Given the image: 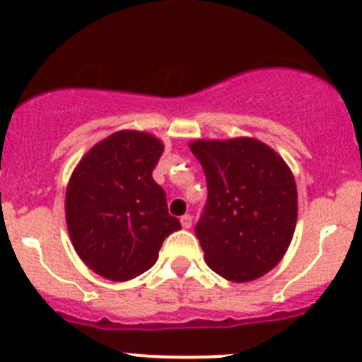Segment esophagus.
I'll return each mask as SVG.
<instances>
[{
    "label": "esophagus",
    "instance_id": "obj_1",
    "mask_svg": "<svg viewBox=\"0 0 362 362\" xmlns=\"http://www.w3.org/2000/svg\"><path fill=\"white\" fill-rule=\"evenodd\" d=\"M180 223L184 229H191V226H193V218L189 216V214H184V216L180 218Z\"/></svg>",
    "mask_w": 362,
    "mask_h": 362
}]
</instances>
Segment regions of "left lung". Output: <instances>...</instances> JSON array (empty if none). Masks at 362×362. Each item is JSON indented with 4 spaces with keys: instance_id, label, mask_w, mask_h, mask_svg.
Wrapping results in <instances>:
<instances>
[{
    "instance_id": "left-lung-1",
    "label": "left lung",
    "mask_w": 362,
    "mask_h": 362,
    "mask_svg": "<svg viewBox=\"0 0 362 362\" xmlns=\"http://www.w3.org/2000/svg\"><path fill=\"white\" fill-rule=\"evenodd\" d=\"M207 180L197 223L205 263L245 283L274 269L294 236L298 189L286 162L258 139H197L189 144Z\"/></svg>"
}]
</instances>
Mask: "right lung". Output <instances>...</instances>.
Instances as JSON below:
<instances>
[{
  "label": "right lung",
  "mask_w": 362,
  "mask_h": 362,
  "mask_svg": "<svg viewBox=\"0 0 362 362\" xmlns=\"http://www.w3.org/2000/svg\"><path fill=\"white\" fill-rule=\"evenodd\" d=\"M164 144L148 132L122 129L97 142L76 165L64 214L84 265L112 281H128L155 265L162 242L180 229L168 213L153 169Z\"/></svg>",
  "instance_id": "right-lung-1"
}]
</instances>
